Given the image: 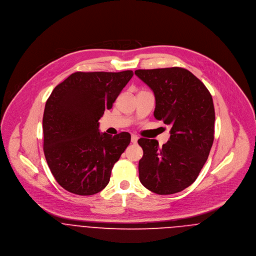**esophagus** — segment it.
Masks as SVG:
<instances>
[{"instance_id":"obj_1","label":"esophagus","mask_w":256,"mask_h":256,"mask_svg":"<svg viewBox=\"0 0 256 256\" xmlns=\"http://www.w3.org/2000/svg\"><path fill=\"white\" fill-rule=\"evenodd\" d=\"M137 141H138V136L137 135H132L131 137V142L133 144H137Z\"/></svg>"}]
</instances>
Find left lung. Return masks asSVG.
<instances>
[{"instance_id": "8db88e82", "label": "left lung", "mask_w": 256, "mask_h": 256, "mask_svg": "<svg viewBox=\"0 0 256 256\" xmlns=\"http://www.w3.org/2000/svg\"><path fill=\"white\" fill-rule=\"evenodd\" d=\"M154 92V116L170 126L166 144L138 140L144 154L139 178L150 191L168 195L182 191L198 178L214 142L215 110L205 84L180 67L136 70Z\"/></svg>"}]
</instances>
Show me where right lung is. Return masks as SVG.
<instances>
[{
  "instance_id": "obj_1",
  "label": "right lung",
  "mask_w": 256,
  "mask_h": 256,
  "mask_svg": "<svg viewBox=\"0 0 256 256\" xmlns=\"http://www.w3.org/2000/svg\"><path fill=\"white\" fill-rule=\"evenodd\" d=\"M133 74V71L76 72L47 100L43 150L53 176L67 191L94 195L110 182L112 168L130 144L131 135L100 133L98 120Z\"/></svg>"
}]
</instances>
